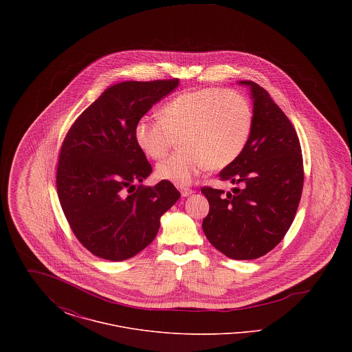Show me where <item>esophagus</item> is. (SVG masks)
Wrapping results in <instances>:
<instances>
[{"label": "esophagus", "mask_w": 352, "mask_h": 352, "mask_svg": "<svg viewBox=\"0 0 352 352\" xmlns=\"http://www.w3.org/2000/svg\"><path fill=\"white\" fill-rule=\"evenodd\" d=\"M179 191H181L182 197H188V195H191L194 192V190L188 188V187H179Z\"/></svg>", "instance_id": "34e87169"}]
</instances>
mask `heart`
Wrapping results in <instances>:
<instances>
[{"label":"heart","mask_w":352,"mask_h":352,"mask_svg":"<svg viewBox=\"0 0 352 352\" xmlns=\"http://www.w3.org/2000/svg\"><path fill=\"white\" fill-rule=\"evenodd\" d=\"M253 112L241 94L221 88L184 92L166 102L160 118L142 116L134 125L137 146L160 160L179 137L182 151L161 161L160 179L184 186L210 168H227L244 151L251 137Z\"/></svg>","instance_id":"heart-1"}]
</instances>
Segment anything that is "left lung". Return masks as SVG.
I'll use <instances>...</instances> for the list:
<instances>
[{
    "label": "left lung",
    "instance_id": "1",
    "mask_svg": "<svg viewBox=\"0 0 352 352\" xmlns=\"http://www.w3.org/2000/svg\"><path fill=\"white\" fill-rule=\"evenodd\" d=\"M251 87L253 126L240 157L223 168L232 192L210 186L203 231L208 241L234 260H253L272 251L289 231L303 188V161L297 132L281 108L258 84Z\"/></svg>",
    "mask_w": 352,
    "mask_h": 352
}]
</instances>
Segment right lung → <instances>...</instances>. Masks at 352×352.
I'll use <instances>...</instances> for the list:
<instances>
[{
  "mask_svg": "<svg viewBox=\"0 0 352 352\" xmlns=\"http://www.w3.org/2000/svg\"><path fill=\"white\" fill-rule=\"evenodd\" d=\"M179 79L124 82L105 89L68 129L56 166V191L76 239L92 254L122 261L146 248L160 219L181 194L168 181L142 182L151 165L134 125Z\"/></svg>",
  "mask_w": 352,
  "mask_h": 352,
  "instance_id": "obj_1",
  "label": "right lung"
}]
</instances>
